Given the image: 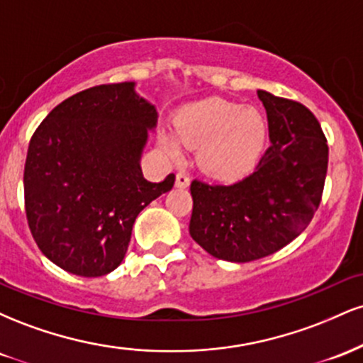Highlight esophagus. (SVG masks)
Segmentation results:
<instances>
[{
    "label": "esophagus",
    "mask_w": 363,
    "mask_h": 363,
    "mask_svg": "<svg viewBox=\"0 0 363 363\" xmlns=\"http://www.w3.org/2000/svg\"><path fill=\"white\" fill-rule=\"evenodd\" d=\"M189 176L186 172H177L176 174V186L177 187H187L189 186Z\"/></svg>",
    "instance_id": "1"
}]
</instances>
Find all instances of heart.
<instances>
[{"label":"heart","instance_id":"1","mask_svg":"<svg viewBox=\"0 0 363 363\" xmlns=\"http://www.w3.org/2000/svg\"><path fill=\"white\" fill-rule=\"evenodd\" d=\"M176 136L160 135L170 157H181L182 145L199 148L198 164L210 176L232 181L251 172L266 141V121L256 107L223 99H203L182 107L174 121Z\"/></svg>","mask_w":363,"mask_h":363}]
</instances>
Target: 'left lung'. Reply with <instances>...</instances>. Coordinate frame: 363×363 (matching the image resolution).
Segmentation results:
<instances>
[{
	"mask_svg": "<svg viewBox=\"0 0 363 363\" xmlns=\"http://www.w3.org/2000/svg\"><path fill=\"white\" fill-rule=\"evenodd\" d=\"M268 116L269 148L251 176L234 184L191 182L189 234L208 254L249 262L298 237L319 208L328 145L302 104L257 90Z\"/></svg>",
	"mask_w": 363,
	"mask_h": 363,
	"instance_id": "left-lung-1",
	"label": "left lung"
}]
</instances>
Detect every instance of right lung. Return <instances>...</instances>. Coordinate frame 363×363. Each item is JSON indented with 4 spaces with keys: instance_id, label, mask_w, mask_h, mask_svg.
Segmentation results:
<instances>
[{
    "instance_id": "1",
    "label": "right lung",
    "mask_w": 363,
    "mask_h": 363,
    "mask_svg": "<svg viewBox=\"0 0 363 363\" xmlns=\"http://www.w3.org/2000/svg\"><path fill=\"white\" fill-rule=\"evenodd\" d=\"M157 119L135 82H124L78 91L35 129L25 160V211L39 249L65 272H114L136 216L172 189L174 174L150 182L141 172Z\"/></svg>"
}]
</instances>
